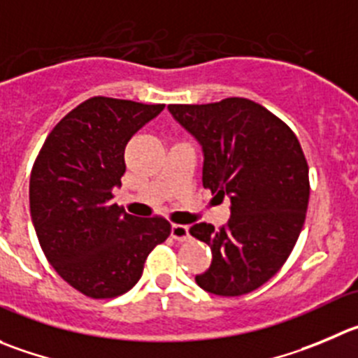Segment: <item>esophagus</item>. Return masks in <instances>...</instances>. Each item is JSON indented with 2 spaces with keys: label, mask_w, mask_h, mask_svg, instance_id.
I'll list each match as a JSON object with an SVG mask.
<instances>
[{
  "label": "esophagus",
  "mask_w": 358,
  "mask_h": 358,
  "mask_svg": "<svg viewBox=\"0 0 358 358\" xmlns=\"http://www.w3.org/2000/svg\"><path fill=\"white\" fill-rule=\"evenodd\" d=\"M170 236H172V239L179 241V243H182V241H188L189 239V227L188 224H172Z\"/></svg>",
  "instance_id": "obj_1"
}]
</instances>
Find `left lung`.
<instances>
[{"label":"left lung","instance_id":"1","mask_svg":"<svg viewBox=\"0 0 358 358\" xmlns=\"http://www.w3.org/2000/svg\"><path fill=\"white\" fill-rule=\"evenodd\" d=\"M202 145V185L230 199V220L189 234L209 244L213 262L195 278L221 297L250 294L290 257L309 202V169L294 131L262 105L227 98L207 105H169Z\"/></svg>","mask_w":358,"mask_h":358}]
</instances>
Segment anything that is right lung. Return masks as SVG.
I'll return each instance as SVG.
<instances>
[{
  "label": "right lung",
  "mask_w": 358,
  "mask_h": 358,
  "mask_svg": "<svg viewBox=\"0 0 358 358\" xmlns=\"http://www.w3.org/2000/svg\"><path fill=\"white\" fill-rule=\"evenodd\" d=\"M165 105L94 96L45 138L29 179L33 227L49 264L70 287L110 299L137 285L148 255L170 236L163 217H137L112 202L124 148Z\"/></svg>",
  "instance_id": "1"
}]
</instances>
